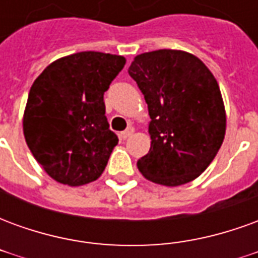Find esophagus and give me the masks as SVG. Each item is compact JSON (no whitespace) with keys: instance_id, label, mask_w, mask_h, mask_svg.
<instances>
[{"instance_id":"esophagus-1","label":"esophagus","mask_w":258,"mask_h":258,"mask_svg":"<svg viewBox=\"0 0 258 258\" xmlns=\"http://www.w3.org/2000/svg\"><path fill=\"white\" fill-rule=\"evenodd\" d=\"M134 134V128H133V127H128V128L125 130V131H123V133H120V138H121V140H127V138H130V137H131V135Z\"/></svg>"}]
</instances>
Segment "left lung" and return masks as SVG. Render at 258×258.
I'll return each mask as SVG.
<instances>
[{
	"label": "left lung",
	"mask_w": 258,
	"mask_h": 258,
	"mask_svg": "<svg viewBox=\"0 0 258 258\" xmlns=\"http://www.w3.org/2000/svg\"><path fill=\"white\" fill-rule=\"evenodd\" d=\"M128 74L151 116V149L137 163L142 175L166 186L198 178L225 135V109L214 76L199 58L175 49L141 53Z\"/></svg>",
	"instance_id": "left-lung-1"
}]
</instances>
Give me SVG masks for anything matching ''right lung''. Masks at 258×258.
Masks as SVG:
<instances>
[{"label":"right lung","mask_w":258,"mask_h":258,"mask_svg":"<svg viewBox=\"0 0 258 258\" xmlns=\"http://www.w3.org/2000/svg\"><path fill=\"white\" fill-rule=\"evenodd\" d=\"M125 64L110 53H73L55 60L33 83L23 133L49 177L79 186L99 178L117 135L109 128L103 94Z\"/></svg>","instance_id":"1"}]
</instances>
